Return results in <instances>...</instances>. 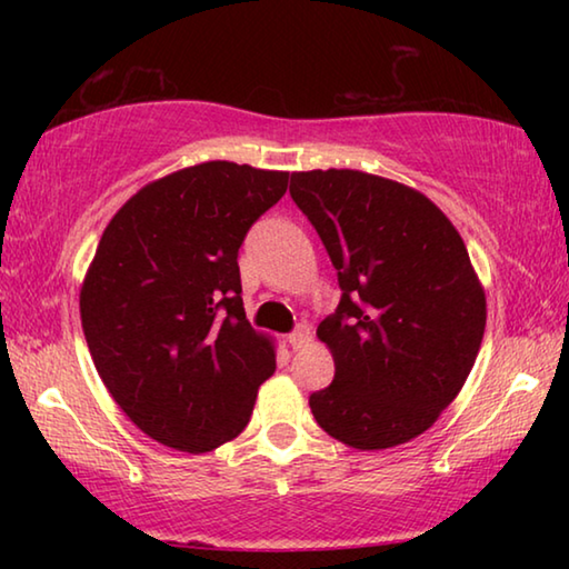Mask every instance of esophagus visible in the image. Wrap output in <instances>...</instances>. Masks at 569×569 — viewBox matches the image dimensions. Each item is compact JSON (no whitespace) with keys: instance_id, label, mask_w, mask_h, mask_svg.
Returning <instances> with one entry per match:
<instances>
[{"instance_id":"34e87169","label":"esophagus","mask_w":569,"mask_h":569,"mask_svg":"<svg viewBox=\"0 0 569 569\" xmlns=\"http://www.w3.org/2000/svg\"><path fill=\"white\" fill-rule=\"evenodd\" d=\"M308 343H311V329H308L306 323L296 326V331L288 333V346H291L293 351H298V349H306Z\"/></svg>"}]
</instances>
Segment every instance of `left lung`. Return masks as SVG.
Here are the masks:
<instances>
[{
	"mask_svg": "<svg viewBox=\"0 0 569 569\" xmlns=\"http://www.w3.org/2000/svg\"><path fill=\"white\" fill-rule=\"evenodd\" d=\"M339 273L341 301L316 336L331 387L311 393L319 427L353 449L403 445L465 387L487 323L485 288L451 220L427 196L361 170L291 176Z\"/></svg>",
	"mask_w": 569,
	"mask_h": 569,
	"instance_id": "left-lung-1",
	"label": "left lung"
}]
</instances>
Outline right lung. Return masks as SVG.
<instances>
[{"label":"right lung","instance_id":"obj_1","mask_svg":"<svg viewBox=\"0 0 569 569\" xmlns=\"http://www.w3.org/2000/svg\"><path fill=\"white\" fill-rule=\"evenodd\" d=\"M288 172L228 160L148 182L104 228L80 291L94 369L150 439L203 455L246 429L276 371L248 323L238 248Z\"/></svg>","mask_w":569,"mask_h":569}]
</instances>
